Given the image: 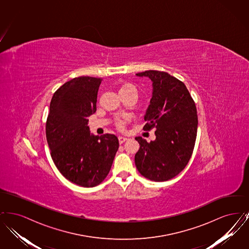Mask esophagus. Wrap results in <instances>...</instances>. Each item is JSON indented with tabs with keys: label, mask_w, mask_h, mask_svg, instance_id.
Wrapping results in <instances>:
<instances>
[{
	"label": "esophagus",
	"mask_w": 249,
	"mask_h": 249,
	"mask_svg": "<svg viewBox=\"0 0 249 249\" xmlns=\"http://www.w3.org/2000/svg\"><path fill=\"white\" fill-rule=\"evenodd\" d=\"M125 141H127V138H126V137H123V136H119V143H123V142H125Z\"/></svg>",
	"instance_id": "1"
}]
</instances>
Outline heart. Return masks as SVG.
Instances as JSON below:
<instances>
[{
	"label": "heart",
	"mask_w": 249,
	"mask_h": 249,
	"mask_svg": "<svg viewBox=\"0 0 249 249\" xmlns=\"http://www.w3.org/2000/svg\"><path fill=\"white\" fill-rule=\"evenodd\" d=\"M119 92H134L137 94V89L136 88L131 85L130 83L123 84L120 89H119ZM125 123H126V120H119L118 121V127H119L120 130H123L124 129V126H125Z\"/></svg>",
	"instance_id": "obj_1"
}]
</instances>
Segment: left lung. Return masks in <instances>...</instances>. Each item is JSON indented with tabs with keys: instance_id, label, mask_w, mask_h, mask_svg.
<instances>
[{
	"instance_id": "obj_1",
	"label": "left lung",
	"mask_w": 249,
	"mask_h": 249,
	"mask_svg": "<svg viewBox=\"0 0 249 249\" xmlns=\"http://www.w3.org/2000/svg\"><path fill=\"white\" fill-rule=\"evenodd\" d=\"M137 76L151 79L150 105L144 115L143 130L156 129L154 141L135 137L140 148L134 161L139 173L151 181L177 177L190 161L198 128L197 109L182 81L165 71H142Z\"/></svg>"
}]
</instances>
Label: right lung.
<instances>
[{
    "label": "right lung",
    "mask_w": 249,
    "mask_h": 249,
    "mask_svg": "<svg viewBox=\"0 0 249 249\" xmlns=\"http://www.w3.org/2000/svg\"><path fill=\"white\" fill-rule=\"evenodd\" d=\"M102 78L75 77L54 93L46 134L51 157L59 173L84 188L101 184L109 174L119 149L114 134H90L88 118L96 112Z\"/></svg>",
    "instance_id": "add662e5"
}]
</instances>
